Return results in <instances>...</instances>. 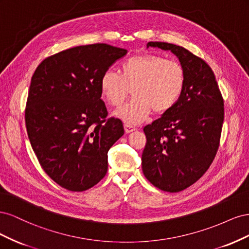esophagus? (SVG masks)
<instances>
[{"label":"esophagus","instance_id":"obj_1","mask_svg":"<svg viewBox=\"0 0 249 249\" xmlns=\"http://www.w3.org/2000/svg\"><path fill=\"white\" fill-rule=\"evenodd\" d=\"M137 129L135 126H133V125H131V124H124V131H125V133H132V132H134V131H136Z\"/></svg>","mask_w":249,"mask_h":249}]
</instances>
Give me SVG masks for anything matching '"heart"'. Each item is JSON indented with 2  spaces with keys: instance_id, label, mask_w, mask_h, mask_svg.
Returning a JSON list of instances; mask_svg holds the SVG:
<instances>
[{
  "instance_id": "heart-1",
  "label": "heart",
  "mask_w": 249,
  "mask_h": 249,
  "mask_svg": "<svg viewBox=\"0 0 249 249\" xmlns=\"http://www.w3.org/2000/svg\"><path fill=\"white\" fill-rule=\"evenodd\" d=\"M184 67L176 60L154 54H142L126 59L119 73L111 70L101 77L102 95L111 106L118 107L132 89L133 99L116 111V116L127 124L142 123L152 112L171 109L185 87Z\"/></svg>"
}]
</instances>
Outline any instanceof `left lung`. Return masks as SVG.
I'll return each instance as SVG.
<instances>
[{
  "label": "left lung",
  "mask_w": 249,
  "mask_h": 249,
  "mask_svg": "<svg viewBox=\"0 0 249 249\" xmlns=\"http://www.w3.org/2000/svg\"><path fill=\"white\" fill-rule=\"evenodd\" d=\"M170 51L185 71L177 104L144 126L142 171L155 187L179 192L199 179L212 163L223 123V100L211 67L188 50L150 41L146 48Z\"/></svg>",
  "instance_id": "8db88e82"
}]
</instances>
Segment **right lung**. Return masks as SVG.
Masks as SVG:
<instances>
[{
	"label": "right lung",
	"mask_w": 249,
	"mask_h": 249,
	"mask_svg": "<svg viewBox=\"0 0 249 249\" xmlns=\"http://www.w3.org/2000/svg\"><path fill=\"white\" fill-rule=\"evenodd\" d=\"M126 50L106 43L71 48L37 67L25 112L28 137L41 167L70 191L81 192L106 176L108 150L123 136L101 100L102 74Z\"/></svg>",
	"instance_id": "right-lung-1"
}]
</instances>
